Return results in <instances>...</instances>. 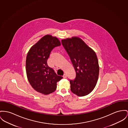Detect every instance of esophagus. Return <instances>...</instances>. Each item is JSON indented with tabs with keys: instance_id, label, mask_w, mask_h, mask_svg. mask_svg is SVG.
Wrapping results in <instances>:
<instances>
[{
	"instance_id": "1",
	"label": "esophagus",
	"mask_w": 128,
	"mask_h": 128,
	"mask_svg": "<svg viewBox=\"0 0 128 128\" xmlns=\"http://www.w3.org/2000/svg\"><path fill=\"white\" fill-rule=\"evenodd\" d=\"M62 77H63L64 78H66L67 77V75H66V74H64L63 75V76H62Z\"/></svg>"
}]
</instances>
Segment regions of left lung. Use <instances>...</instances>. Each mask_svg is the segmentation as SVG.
I'll return each instance as SVG.
<instances>
[{"label":"left lung","instance_id":"obj_1","mask_svg":"<svg viewBox=\"0 0 128 128\" xmlns=\"http://www.w3.org/2000/svg\"><path fill=\"white\" fill-rule=\"evenodd\" d=\"M76 73L70 80V90L78 96L90 94L97 83L100 67L95 52L80 38L73 37L62 40Z\"/></svg>","mask_w":128,"mask_h":128}]
</instances>
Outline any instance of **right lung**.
I'll return each instance as SVG.
<instances>
[{"label":"right lung","instance_id":"obj_1","mask_svg":"<svg viewBox=\"0 0 128 128\" xmlns=\"http://www.w3.org/2000/svg\"><path fill=\"white\" fill-rule=\"evenodd\" d=\"M60 45V40L51 35L43 36L31 47L26 57V70L28 80L37 92L48 94L55 91L57 82L62 78L48 64L52 50Z\"/></svg>","mask_w":128,"mask_h":128}]
</instances>
